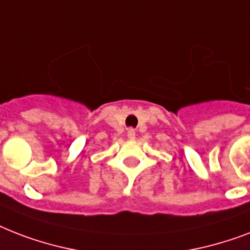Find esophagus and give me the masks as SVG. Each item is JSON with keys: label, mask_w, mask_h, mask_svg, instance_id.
Listing matches in <instances>:
<instances>
[{"label": "esophagus", "mask_w": 250, "mask_h": 250, "mask_svg": "<svg viewBox=\"0 0 250 250\" xmlns=\"http://www.w3.org/2000/svg\"><path fill=\"white\" fill-rule=\"evenodd\" d=\"M127 136H128V139H135V136H136V132H135V129L133 128H128V131H127Z\"/></svg>", "instance_id": "1"}]
</instances>
